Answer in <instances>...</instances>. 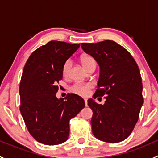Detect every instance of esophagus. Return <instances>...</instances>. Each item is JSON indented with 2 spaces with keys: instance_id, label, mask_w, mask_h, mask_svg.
Here are the masks:
<instances>
[{
  "instance_id": "obj_1",
  "label": "esophagus",
  "mask_w": 158,
  "mask_h": 158,
  "mask_svg": "<svg viewBox=\"0 0 158 158\" xmlns=\"http://www.w3.org/2000/svg\"><path fill=\"white\" fill-rule=\"evenodd\" d=\"M84 101H85V106H88V101H87L86 98H85V99H84Z\"/></svg>"
}]
</instances>
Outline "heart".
Masks as SVG:
<instances>
[{
  "label": "heart",
  "instance_id": "obj_1",
  "mask_svg": "<svg viewBox=\"0 0 158 158\" xmlns=\"http://www.w3.org/2000/svg\"><path fill=\"white\" fill-rule=\"evenodd\" d=\"M82 63L85 69L89 67L92 65H96V61L95 59L91 56H83L81 58ZM72 66L71 60H67L64 63L63 66V75L64 76H67L69 75L70 69ZM92 88V85L90 84H81L75 83L74 85L70 87V91L73 93H76L81 96H87L89 94L90 89Z\"/></svg>",
  "mask_w": 158,
  "mask_h": 158
}]
</instances>
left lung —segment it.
I'll use <instances>...</instances> for the list:
<instances>
[{
    "label": "left lung",
    "instance_id": "1",
    "mask_svg": "<svg viewBox=\"0 0 158 158\" xmlns=\"http://www.w3.org/2000/svg\"><path fill=\"white\" fill-rule=\"evenodd\" d=\"M81 47L95 58L101 69L93 98H106L104 105L88 100L93 112L92 133L105 142H121L133 131L144 102L139 68L130 52L114 41L85 43Z\"/></svg>",
    "mask_w": 158,
    "mask_h": 158
}]
</instances>
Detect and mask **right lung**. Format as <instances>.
I'll return each mask as SVG.
<instances>
[{
  "instance_id": "1",
  "label": "right lung",
  "mask_w": 158,
  "mask_h": 158,
  "mask_svg": "<svg viewBox=\"0 0 158 158\" xmlns=\"http://www.w3.org/2000/svg\"><path fill=\"white\" fill-rule=\"evenodd\" d=\"M79 47V44L52 40L33 51L23 68L20 113L32 137L46 145L65 142L70 119L85 107L83 98L76 94L68 93L65 99L56 96L63 64Z\"/></svg>"
}]
</instances>
